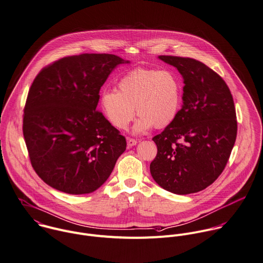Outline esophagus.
<instances>
[{
	"label": "esophagus",
	"mask_w": 263,
	"mask_h": 263,
	"mask_svg": "<svg viewBox=\"0 0 263 263\" xmlns=\"http://www.w3.org/2000/svg\"><path fill=\"white\" fill-rule=\"evenodd\" d=\"M137 145V141L136 140H134V139H127V147L128 148H130V147H134V146H136Z\"/></svg>",
	"instance_id": "esophagus-1"
}]
</instances>
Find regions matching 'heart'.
<instances>
[{
    "instance_id": "heart-1",
    "label": "heart",
    "mask_w": 263,
    "mask_h": 263,
    "mask_svg": "<svg viewBox=\"0 0 263 263\" xmlns=\"http://www.w3.org/2000/svg\"><path fill=\"white\" fill-rule=\"evenodd\" d=\"M117 90H105L101 106L108 120L124 129L135 116L140 115L133 132L145 134L153 126L162 128L171 124L180 110L182 83L171 70L135 69L118 82Z\"/></svg>"
}]
</instances>
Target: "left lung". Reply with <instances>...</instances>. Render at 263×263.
<instances>
[{
    "mask_svg": "<svg viewBox=\"0 0 263 263\" xmlns=\"http://www.w3.org/2000/svg\"><path fill=\"white\" fill-rule=\"evenodd\" d=\"M158 59L182 75L183 105L152 139L157 154L150 173L172 193H195L210 186L228 161L237 130L233 99L224 80L204 64L189 58Z\"/></svg>",
    "mask_w": 263,
    "mask_h": 263,
    "instance_id": "8db88e82",
    "label": "left lung"
}]
</instances>
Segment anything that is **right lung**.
Here are the masks:
<instances>
[{"label": "right lung", "instance_id": "obj_1", "mask_svg": "<svg viewBox=\"0 0 263 263\" xmlns=\"http://www.w3.org/2000/svg\"><path fill=\"white\" fill-rule=\"evenodd\" d=\"M122 64L129 61L85 53L59 60L35 78L23 130L32 165L50 187L91 193L125 151V138L97 109L101 87Z\"/></svg>", "mask_w": 263, "mask_h": 263}]
</instances>
